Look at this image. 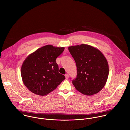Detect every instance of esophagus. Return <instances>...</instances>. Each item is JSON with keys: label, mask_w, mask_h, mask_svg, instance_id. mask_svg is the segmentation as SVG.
Listing matches in <instances>:
<instances>
[{"label": "esophagus", "mask_w": 130, "mask_h": 130, "mask_svg": "<svg viewBox=\"0 0 130 130\" xmlns=\"http://www.w3.org/2000/svg\"><path fill=\"white\" fill-rule=\"evenodd\" d=\"M69 75L67 74H66L65 75V77H66V78L67 79H68L69 78Z\"/></svg>", "instance_id": "esophagus-1"}]
</instances>
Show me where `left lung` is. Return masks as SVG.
Returning <instances> with one entry per match:
<instances>
[{"label":"left lung","mask_w":130,"mask_h":130,"mask_svg":"<svg viewBox=\"0 0 130 130\" xmlns=\"http://www.w3.org/2000/svg\"><path fill=\"white\" fill-rule=\"evenodd\" d=\"M69 50L77 66V75L72 81L75 88L86 95L99 92L107 81L109 67L102 52L87 44L72 46Z\"/></svg>","instance_id":"8db88e82"}]
</instances>
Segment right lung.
Returning a JSON list of instances; mask_svg holds the SVG:
<instances>
[{
    "label": "right lung",
    "mask_w": 130,
    "mask_h": 130,
    "mask_svg": "<svg viewBox=\"0 0 130 130\" xmlns=\"http://www.w3.org/2000/svg\"><path fill=\"white\" fill-rule=\"evenodd\" d=\"M64 49V47L47 45L25 59L21 74L24 85L30 91L44 96L55 89L64 80V76L58 72L56 62V58Z\"/></svg>",
    "instance_id": "1"
}]
</instances>
